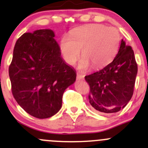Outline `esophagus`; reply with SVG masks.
Segmentation results:
<instances>
[{"label": "esophagus", "mask_w": 148, "mask_h": 148, "mask_svg": "<svg viewBox=\"0 0 148 148\" xmlns=\"http://www.w3.org/2000/svg\"><path fill=\"white\" fill-rule=\"evenodd\" d=\"M84 76L82 75V74H79V73H77V79H84Z\"/></svg>", "instance_id": "34e87169"}]
</instances>
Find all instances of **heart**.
I'll list each match as a JSON object with an SVG mask.
<instances>
[{
  "mask_svg": "<svg viewBox=\"0 0 148 148\" xmlns=\"http://www.w3.org/2000/svg\"><path fill=\"white\" fill-rule=\"evenodd\" d=\"M121 42V34L116 28L94 24L83 26L72 30L70 38L64 36L60 48L67 64L73 65L82 49V58L78 68L87 71L105 66L116 55Z\"/></svg>",
  "mask_w": 148,
  "mask_h": 148,
  "instance_id": "b5f03b06",
  "label": "heart"
}]
</instances>
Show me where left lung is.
Here are the masks:
<instances>
[{"label":"left lung","instance_id":"obj_1","mask_svg":"<svg viewBox=\"0 0 148 148\" xmlns=\"http://www.w3.org/2000/svg\"><path fill=\"white\" fill-rule=\"evenodd\" d=\"M137 74L134 51L122 40L112 62L84 77L90 87L88 98L93 110L106 114L124 108L133 95Z\"/></svg>","mask_w":148,"mask_h":148}]
</instances>
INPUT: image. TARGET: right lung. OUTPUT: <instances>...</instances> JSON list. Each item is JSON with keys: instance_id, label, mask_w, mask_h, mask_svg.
<instances>
[{"instance_id": "right-lung-1", "label": "right lung", "mask_w": 148, "mask_h": 148, "mask_svg": "<svg viewBox=\"0 0 148 148\" xmlns=\"http://www.w3.org/2000/svg\"><path fill=\"white\" fill-rule=\"evenodd\" d=\"M54 37L51 29L23 34L16 42L8 69L14 97L38 119L58 112L64 91L77 77L75 70L61 58Z\"/></svg>"}]
</instances>
